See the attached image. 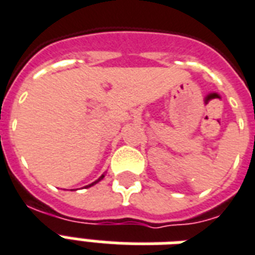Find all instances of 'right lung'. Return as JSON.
Segmentation results:
<instances>
[{"label":"right lung","mask_w":255,"mask_h":255,"mask_svg":"<svg viewBox=\"0 0 255 255\" xmlns=\"http://www.w3.org/2000/svg\"><path fill=\"white\" fill-rule=\"evenodd\" d=\"M103 177H105V175H102V176H101V177H99L98 180H97V181H94V183H91V184H89V185H86V187H87V188H89V187H91V185H94V184H95V183H98L99 180H102Z\"/></svg>","instance_id":"right-lung-1"}]
</instances>
